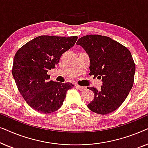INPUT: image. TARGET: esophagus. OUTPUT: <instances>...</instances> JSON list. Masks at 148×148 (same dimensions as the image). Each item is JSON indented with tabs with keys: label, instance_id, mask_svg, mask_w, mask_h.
I'll use <instances>...</instances> for the list:
<instances>
[{
	"label": "esophagus",
	"instance_id": "1",
	"mask_svg": "<svg viewBox=\"0 0 148 148\" xmlns=\"http://www.w3.org/2000/svg\"><path fill=\"white\" fill-rule=\"evenodd\" d=\"M76 88L78 89V90H79L80 91H84L86 90V88L85 87H83V86H78V85H77L76 86Z\"/></svg>",
	"mask_w": 148,
	"mask_h": 148
}]
</instances>
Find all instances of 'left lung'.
Instances as JSON below:
<instances>
[{
    "label": "left lung",
    "instance_id": "left-lung-1",
    "mask_svg": "<svg viewBox=\"0 0 148 148\" xmlns=\"http://www.w3.org/2000/svg\"><path fill=\"white\" fill-rule=\"evenodd\" d=\"M86 50L90 60V75L102 79L100 90L89 88L94 98L88 108L100 114L116 110L127 98L134 82L135 64L131 52L107 36L88 35L77 42Z\"/></svg>",
    "mask_w": 148,
    "mask_h": 148
}]
</instances>
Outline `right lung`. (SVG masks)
Instances as JSON below:
<instances>
[{
  "label": "right lung",
  "instance_id": "obj_1",
  "mask_svg": "<svg viewBox=\"0 0 148 148\" xmlns=\"http://www.w3.org/2000/svg\"><path fill=\"white\" fill-rule=\"evenodd\" d=\"M77 36H40L16 52L12 74L20 94L27 104L44 114L53 112L63 103L71 83L49 81L48 70L55 68L62 54L73 47Z\"/></svg>",
  "mask_w": 148,
  "mask_h": 148
}]
</instances>
